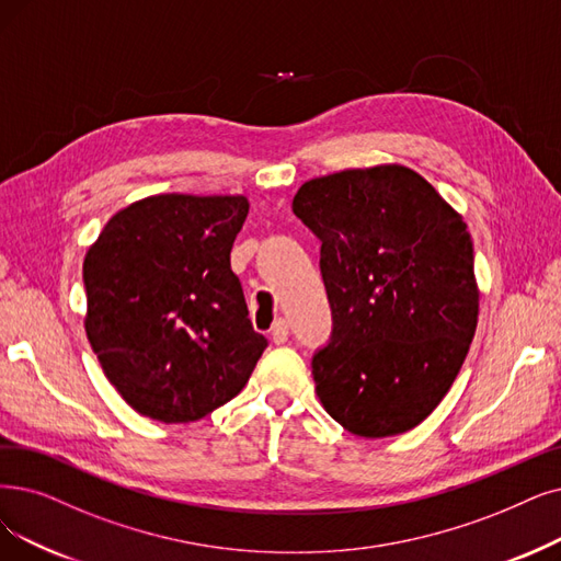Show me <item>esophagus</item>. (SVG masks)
Listing matches in <instances>:
<instances>
[{
  "label": "esophagus",
  "instance_id": "34e87169",
  "mask_svg": "<svg viewBox=\"0 0 561 561\" xmlns=\"http://www.w3.org/2000/svg\"><path fill=\"white\" fill-rule=\"evenodd\" d=\"M287 339H289V327L285 320H278L272 329V341H274V345H283V343H287Z\"/></svg>",
  "mask_w": 561,
  "mask_h": 561
}]
</instances>
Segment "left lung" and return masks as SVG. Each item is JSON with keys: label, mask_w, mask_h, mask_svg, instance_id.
<instances>
[{"label": "left lung", "mask_w": 561, "mask_h": 561, "mask_svg": "<svg viewBox=\"0 0 561 561\" xmlns=\"http://www.w3.org/2000/svg\"><path fill=\"white\" fill-rule=\"evenodd\" d=\"M293 209L322 241L333 316L312 356L320 402L358 437L412 431L451 389L477 331L467 222L396 163L310 179Z\"/></svg>", "instance_id": "obj_1"}]
</instances>
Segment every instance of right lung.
<instances>
[{
	"mask_svg": "<svg viewBox=\"0 0 561 561\" xmlns=\"http://www.w3.org/2000/svg\"><path fill=\"white\" fill-rule=\"evenodd\" d=\"M245 216L243 195H151L112 216L87 251L89 345L142 416L197 421L249 382L266 339L230 266Z\"/></svg>",
	"mask_w": 561,
	"mask_h": 561,
	"instance_id": "obj_1",
	"label": "right lung"
}]
</instances>
